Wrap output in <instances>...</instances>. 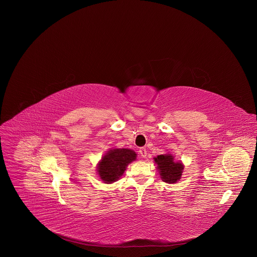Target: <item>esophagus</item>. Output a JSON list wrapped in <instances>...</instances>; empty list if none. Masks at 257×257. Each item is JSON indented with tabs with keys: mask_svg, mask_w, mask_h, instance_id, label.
Masks as SVG:
<instances>
[{
	"mask_svg": "<svg viewBox=\"0 0 257 257\" xmlns=\"http://www.w3.org/2000/svg\"><path fill=\"white\" fill-rule=\"evenodd\" d=\"M139 155L141 156V158H146V156H148V152H146V149L141 148L139 150Z\"/></svg>",
	"mask_w": 257,
	"mask_h": 257,
	"instance_id": "esophagus-1",
	"label": "esophagus"
}]
</instances>
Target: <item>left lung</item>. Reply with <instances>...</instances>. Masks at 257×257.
Masks as SVG:
<instances>
[{
    "mask_svg": "<svg viewBox=\"0 0 257 257\" xmlns=\"http://www.w3.org/2000/svg\"><path fill=\"white\" fill-rule=\"evenodd\" d=\"M155 163L158 165L157 168L164 182L173 184L180 180L184 166L180 161L176 162L171 154L158 156L155 158Z\"/></svg>",
    "mask_w": 257,
    "mask_h": 257,
    "instance_id": "8db88e82",
    "label": "left lung"
}]
</instances>
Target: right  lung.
I'll use <instances>...</instances> for the list:
<instances>
[{
  "instance_id": "right-lung-1",
  "label": "right lung",
  "mask_w": 257,
  "mask_h": 257,
  "mask_svg": "<svg viewBox=\"0 0 257 257\" xmlns=\"http://www.w3.org/2000/svg\"><path fill=\"white\" fill-rule=\"evenodd\" d=\"M136 153L128 149L109 150L97 164V174L99 178L111 184L116 182L125 172L129 164L136 160Z\"/></svg>"
}]
</instances>
